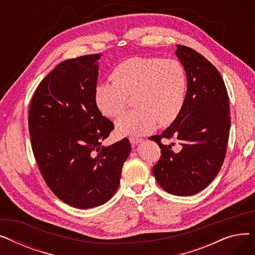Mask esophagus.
Listing matches in <instances>:
<instances>
[{"label": "esophagus", "instance_id": "1", "mask_svg": "<svg viewBox=\"0 0 255 255\" xmlns=\"http://www.w3.org/2000/svg\"><path fill=\"white\" fill-rule=\"evenodd\" d=\"M129 140H130L131 144H137L138 142L142 141V138L136 137V136H130V137H129Z\"/></svg>", "mask_w": 255, "mask_h": 255}]
</instances>
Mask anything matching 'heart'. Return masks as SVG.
<instances>
[{"label":"heart","instance_id":"obj_1","mask_svg":"<svg viewBox=\"0 0 255 255\" xmlns=\"http://www.w3.org/2000/svg\"><path fill=\"white\" fill-rule=\"evenodd\" d=\"M113 83L95 89L100 112L109 118L122 115L133 97L136 105L116 122L122 135L137 136L153 131L157 125L175 122L186 101L188 77L183 64L163 58L134 57L115 67Z\"/></svg>","mask_w":255,"mask_h":255}]
</instances>
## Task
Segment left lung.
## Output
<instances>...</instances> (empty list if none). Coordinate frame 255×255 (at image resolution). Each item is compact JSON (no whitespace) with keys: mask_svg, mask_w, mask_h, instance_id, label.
<instances>
[{"mask_svg":"<svg viewBox=\"0 0 255 255\" xmlns=\"http://www.w3.org/2000/svg\"><path fill=\"white\" fill-rule=\"evenodd\" d=\"M188 89L183 111L162 134L149 137L161 149L153 175L173 195L188 196L205 189L223 164L229 141L230 97L216 67L194 49L178 45ZM173 138L176 149L162 142Z\"/></svg>","mask_w":255,"mask_h":255,"instance_id":"1","label":"left lung"}]
</instances>
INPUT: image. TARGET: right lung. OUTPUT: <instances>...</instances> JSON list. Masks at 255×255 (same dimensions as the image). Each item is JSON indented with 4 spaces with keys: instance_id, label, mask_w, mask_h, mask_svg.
<instances>
[{
    "instance_id": "obj_1",
    "label": "right lung",
    "mask_w": 255,
    "mask_h": 255,
    "mask_svg": "<svg viewBox=\"0 0 255 255\" xmlns=\"http://www.w3.org/2000/svg\"><path fill=\"white\" fill-rule=\"evenodd\" d=\"M101 56L60 63L39 84L29 109L31 145L40 173L53 194L78 209L109 202L131 151L128 138L101 145L115 128L95 100Z\"/></svg>"
}]
</instances>
